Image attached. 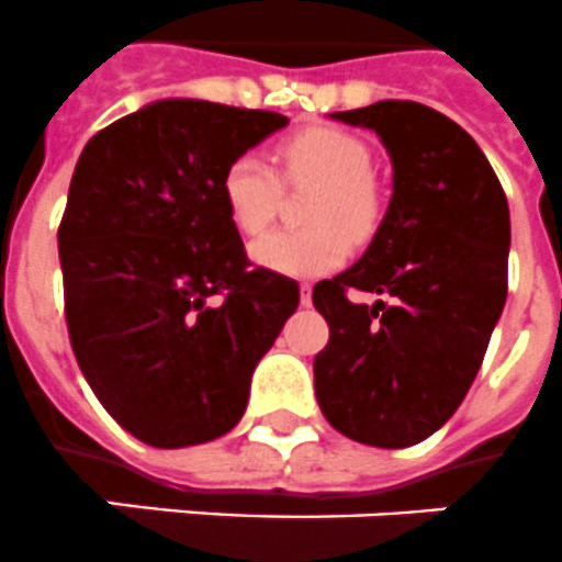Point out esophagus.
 <instances>
[{
    "instance_id": "34e87169",
    "label": "esophagus",
    "mask_w": 562,
    "mask_h": 562,
    "mask_svg": "<svg viewBox=\"0 0 562 562\" xmlns=\"http://www.w3.org/2000/svg\"><path fill=\"white\" fill-rule=\"evenodd\" d=\"M300 303L312 305V285H308V282H303V285H300Z\"/></svg>"
}]
</instances>
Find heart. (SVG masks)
I'll return each mask as SVG.
<instances>
[{
  "instance_id": "obj_1",
  "label": "heart",
  "mask_w": 562,
  "mask_h": 562,
  "mask_svg": "<svg viewBox=\"0 0 562 562\" xmlns=\"http://www.w3.org/2000/svg\"><path fill=\"white\" fill-rule=\"evenodd\" d=\"M291 184H317L308 202V227L273 231L254 241L250 257L268 271L317 277L349 257V236L367 239L381 222L384 202L372 178V149L360 135L314 126L280 147ZM282 181L257 153H241L222 176L227 216L245 236L262 234L280 207Z\"/></svg>"
}]
</instances>
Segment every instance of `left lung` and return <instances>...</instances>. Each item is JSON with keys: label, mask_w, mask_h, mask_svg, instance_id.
I'll return each mask as SVG.
<instances>
[{"label": "left lung", "mask_w": 562, "mask_h": 562, "mask_svg": "<svg viewBox=\"0 0 562 562\" xmlns=\"http://www.w3.org/2000/svg\"><path fill=\"white\" fill-rule=\"evenodd\" d=\"M331 117L375 130L392 199L367 254L314 285L328 323L314 392L337 432L395 450L439 430L482 367L508 296V199L476 140L436 109L378 100ZM349 290L382 296L352 304Z\"/></svg>", "instance_id": "1"}]
</instances>
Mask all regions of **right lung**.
<instances>
[{
  "label": "right lung",
  "instance_id": "right-lung-1",
  "mask_svg": "<svg viewBox=\"0 0 562 562\" xmlns=\"http://www.w3.org/2000/svg\"><path fill=\"white\" fill-rule=\"evenodd\" d=\"M289 123L170 98L109 123L80 153L59 222L71 349L106 413L144 445L234 430L250 375L300 303L250 268L227 216V164Z\"/></svg>",
  "mask_w": 562,
  "mask_h": 562
}]
</instances>
